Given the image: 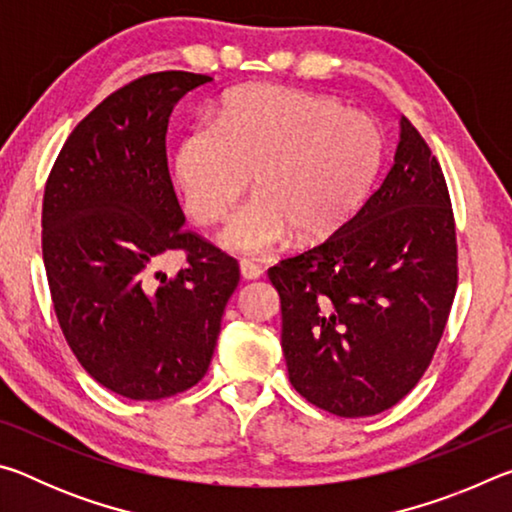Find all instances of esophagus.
I'll use <instances>...</instances> for the list:
<instances>
[{
	"label": "esophagus",
	"mask_w": 512,
	"mask_h": 512,
	"mask_svg": "<svg viewBox=\"0 0 512 512\" xmlns=\"http://www.w3.org/2000/svg\"><path fill=\"white\" fill-rule=\"evenodd\" d=\"M239 271L244 280H257V277L262 275V268H259L255 262H250V259H244V262L239 264Z\"/></svg>",
	"instance_id": "34e87169"
}]
</instances>
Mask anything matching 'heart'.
Returning a JSON list of instances; mask_svg holds the SVG:
<instances>
[{
    "mask_svg": "<svg viewBox=\"0 0 512 512\" xmlns=\"http://www.w3.org/2000/svg\"><path fill=\"white\" fill-rule=\"evenodd\" d=\"M384 142L366 112L325 94L255 85L225 101L219 121L185 133L173 173L198 221L230 214L250 187L257 196L232 216L221 244L262 255L293 232L300 244L334 235L366 201Z\"/></svg>",
    "mask_w": 512,
    "mask_h": 512,
    "instance_id": "heart-1",
    "label": "heart"
}]
</instances>
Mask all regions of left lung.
I'll use <instances>...</instances> for the list:
<instances>
[{"label":"left lung","mask_w":512,"mask_h":512,"mask_svg":"<svg viewBox=\"0 0 512 512\" xmlns=\"http://www.w3.org/2000/svg\"><path fill=\"white\" fill-rule=\"evenodd\" d=\"M296 391L339 418L391 409L418 384L458 284L443 169L402 117L384 183L332 237L268 268Z\"/></svg>","instance_id":"obj_1"}]
</instances>
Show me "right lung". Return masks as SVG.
<instances>
[{
	"label": "right lung",
	"mask_w": 512,
	"mask_h": 512,
	"mask_svg": "<svg viewBox=\"0 0 512 512\" xmlns=\"http://www.w3.org/2000/svg\"><path fill=\"white\" fill-rule=\"evenodd\" d=\"M212 79L140 76L79 121L42 198V259L58 325L74 357L108 391L155 402L185 393L210 368L239 264L196 232L167 167L176 103ZM171 249L186 266L154 271Z\"/></svg>",
	"instance_id": "1"
}]
</instances>
